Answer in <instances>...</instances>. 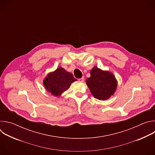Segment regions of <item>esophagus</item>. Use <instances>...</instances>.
Wrapping results in <instances>:
<instances>
[{"instance_id":"esophagus-1","label":"esophagus","mask_w":155,"mask_h":155,"mask_svg":"<svg viewBox=\"0 0 155 155\" xmlns=\"http://www.w3.org/2000/svg\"><path fill=\"white\" fill-rule=\"evenodd\" d=\"M78 81H80V82H83V81H84V77H82V78H79V79H78Z\"/></svg>"}]
</instances>
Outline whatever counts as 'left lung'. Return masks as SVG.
Masks as SVG:
<instances>
[{
	"instance_id": "1",
	"label": "left lung",
	"mask_w": 155,
	"mask_h": 155,
	"mask_svg": "<svg viewBox=\"0 0 155 155\" xmlns=\"http://www.w3.org/2000/svg\"><path fill=\"white\" fill-rule=\"evenodd\" d=\"M90 74L91 77L86 80V83L95 98L106 100L114 95L117 90V81L111 72L94 67Z\"/></svg>"
}]
</instances>
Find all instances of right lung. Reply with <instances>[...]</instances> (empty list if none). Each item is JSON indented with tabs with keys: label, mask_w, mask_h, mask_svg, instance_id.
I'll list each match as a JSON object with an SVG mask.
<instances>
[{
	"label": "right lung",
	"mask_w": 155,
	"mask_h": 155,
	"mask_svg": "<svg viewBox=\"0 0 155 155\" xmlns=\"http://www.w3.org/2000/svg\"><path fill=\"white\" fill-rule=\"evenodd\" d=\"M77 81L72 73L68 72L61 67L49 73L43 80L45 89L54 96H59L68 90L71 83Z\"/></svg>",
	"instance_id": "right-lung-1"
}]
</instances>
